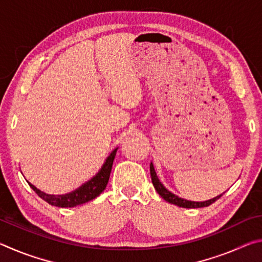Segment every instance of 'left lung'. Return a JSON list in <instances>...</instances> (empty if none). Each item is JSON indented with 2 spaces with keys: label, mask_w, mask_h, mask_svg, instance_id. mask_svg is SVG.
I'll return each mask as SVG.
<instances>
[{
  "label": "left lung",
  "mask_w": 262,
  "mask_h": 262,
  "mask_svg": "<svg viewBox=\"0 0 262 262\" xmlns=\"http://www.w3.org/2000/svg\"><path fill=\"white\" fill-rule=\"evenodd\" d=\"M150 174H151V181L154 184L155 189L157 190V193L161 195L164 200L172 203V205H176V206H179V207H183V208L208 207V206H210L211 203H214L217 200V199H220L222 195H223V194H221V195H219V196H216L214 199H210V200H208V201H203V202H194V201L184 200V199L177 196V195H174L173 193H171L170 190H167L165 187H164V185L158 179V177L156 174V171H155V167H154L152 163L150 164Z\"/></svg>",
  "instance_id": "left-lung-1"
}]
</instances>
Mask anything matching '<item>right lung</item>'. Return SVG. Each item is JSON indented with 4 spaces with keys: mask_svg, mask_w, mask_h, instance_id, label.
Masks as SVG:
<instances>
[{
    "mask_svg": "<svg viewBox=\"0 0 262 262\" xmlns=\"http://www.w3.org/2000/svg\"><path fill=\"white\" fill-rule=\"evenodd\" d=\"M115 152H117V149L107 157L103 167H101V170L97 173L96 177H94L91 180H89L88 183L82 185L81 187L74 190L72 193L64 195H50L39 190L37 187H34L32 184H29L42 200H45L52 206L61 208H72L78 205H83V203L94 200L95 198L98 196V195L106 188V185H107L110 179L111 170H112Z\"/></svg>",
    "mask_w": 262,
    "mask_h": 262,
    "instance_id": "obj_1",
    "label": "right lung"
}]
</instances>
